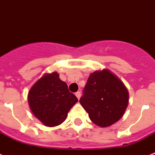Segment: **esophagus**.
Segmentation results:
<instances>
[{
    "label": "esophagus",
    "mask_w": 155,
    "mask_h": 155,
    "mask_svg": "<svg viewBox=\"0 0 155 155\" xmlns=\"http://www.w3.org/2000/svg\"><path fill=\"white\" fill-rule=\"evenodd\" d=\"M75 96H76V97H77L78 100H79L80 98V96H81V92H75Z\"/></svg>",
    "instance_id": "34e87169"
}]
</instances>
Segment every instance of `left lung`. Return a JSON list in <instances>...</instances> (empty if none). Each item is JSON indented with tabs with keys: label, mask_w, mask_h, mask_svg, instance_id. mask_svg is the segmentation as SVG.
Listing matches in <instances>:
<instances>
[{
	"label": "left lung",
	"mask_w": 155,
	"mask_h": 155,
	"mask_svg": "<svg viewBox=\"0 0 155 155\" xmlns=\"http://www.w3.org/2000/svg\"><path fill=\"white\" fill-rule=\"evenodd\" d=\"M80 102L92 122L107 127L121 118L129 102V92L108 70L95 71L83 90Z\"/></svg>",
	"instance_id": "left-lung-1"
}]
</instances>
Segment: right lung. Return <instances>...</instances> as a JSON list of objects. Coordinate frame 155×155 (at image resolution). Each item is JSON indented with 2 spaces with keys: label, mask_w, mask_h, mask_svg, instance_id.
I'll use <instances>...</instances> for the list:
<instances>
[{
  "label": "right lung",
  "mask_w": 155,
  "mask_h": 155,
  "mask_svg": "<svg viewBox=\"0 0 155 155\" xmlns=\"http://www.w3.org/2000/svg\"><path fill=\"white\" fill-rule=\"evenodd\" d=\"M28 101L30 109L45 125L53 127L66 120L77 97L69 92L68 85L57 72L40 78L30 88Z\"/></svg>",
  "instance_id": "add662e5"
}]
</instances>
